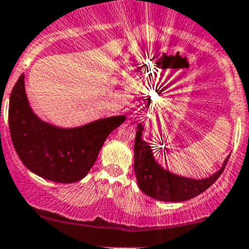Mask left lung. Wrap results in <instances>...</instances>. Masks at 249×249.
<instances>
[{"mask_svg":"<svg viewBox=\"0 0 249 249\" xmlns=\"http://www.w3.org/2000/svg\"><path fill=\"white\" fill-rule=\"evenodd\" d=\"M143 126L138 125L135 138V174L141 191L149 197L163 201H185L208 190L221 177L228 162L224 161L218 172L201 180L178 177L156 163L151 149L142 140Z\"/></svg>","mask_w":249,"mask_h":249,"instance_id":"1","label":"left lung"}]
</instances>
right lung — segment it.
Masks as SVG:
<instances>
[{"instance_id": "add662e5", "label": "right lung", "mask_w": 249, "mask_h": 249, "mask_svg": "<svg viewBox=\"0 0 249 249\" xmlns=\"http://www.w3.org/2000/svg\"><path fill=\"white\" fill-rule=\"evenodd\" d=\"M21 75L9 99L10 136L22 163L39 177L69 184L85 178L96 161L107 136L124 116L95 120L75 129H61L39 119L31 109Z\"/></svg>"}]
</instances>
